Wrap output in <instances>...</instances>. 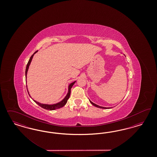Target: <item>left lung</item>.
<instances>
[{
	"mask_svg": "<svg viewBox=\"0 0 157 157\" xmlns=\"http://www.w3.org/2000/svg\"><path fill=\"white\" fill-rule=\"evenodd\" d=\"M90 103L91 104L93 105L94 106H95L97 107V108H102V109H107V108H105V107H102V106H98V105H97L94 104L93 102H92L91 101H90Z\"/></svg>",
	"mask_w": 157,
	"mask_h": 157,
	"instance_id": "obj_1",
	"label": "left lung"
}]
</instances>
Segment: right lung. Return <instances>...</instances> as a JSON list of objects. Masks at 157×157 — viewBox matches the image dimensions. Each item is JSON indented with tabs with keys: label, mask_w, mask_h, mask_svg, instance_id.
<instances>
[{
	"label": "right lung",
	"mask_w": 157,
	"mask_h": 157,
	"mask_svg": "<svg viewBox=\"0 0 157 157\" xmlns=\"http://www.w3.org/2000/svg\"><path fill=\"white\" fill-rule=\"evenodd\" d=\"M37 51H36V52L34 53L32 55V56L30 58L28 63V64H27L26 68V71H25V76H26V75H27V72H28V70L29 67V65H30V63L32 62V58L33 57L34 55L37 52ZM75 81L74 82H72V83H71L69 85V86H68V93H67V94L66 96V97H65L63 100H62V101H60V102H59V103H57V104H56L53 105L43 104H41V103H40V102H37V101H35V100H33V101L37 104H38V105L40 106L41 108H43L44 109H45L52 110L57 109H59V108H62L63 106H64L66 104L67 100H68V98H70V94H71V89L72 86L74 85V84L75 83ZM26 87H27V86H26Z\"/></svg>",
	"instance_id": "obj_1"
}]
</instances>
